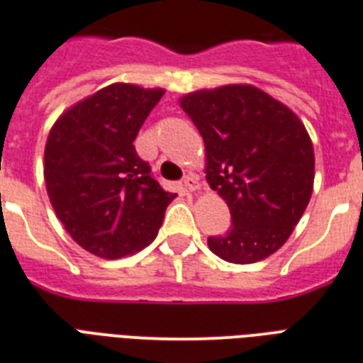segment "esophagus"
<instances>
[{"instance_id": "obj_1", "label": "esophagus", "mask_w": 363, "mask_h": 363, "mask_svg": "<svg viewBox=\"0 0 363 363\" xmlns=\"http://www.w3.org/2000/svg\"><path fill=\"white\" fill-rule=\"evenodd\" d=\"M182 186H184L186 191H197V189L201 188V182H199V179L195 177V175H186V177L182 179Z\"/></svg>"}]
</instances>
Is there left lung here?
Masks as SVG:
<instances>
[{
    "label": "left lung",
    "instance_id": "1",
    "mask_svg": "<svg viewBox=\"0 0 363 363\" xmlns=\"http://www.w3.org/2000/svg\"><path fill=\"white\" fill-rule=\"evenodd\" d=\"M206 146V179L231 213L208 238L222 260L253 264L284 246L311 199L315 153L302 121L251 84L199 90L181 99Z\"/></svg>",
    "mask_w": 363,
    "mask_h": 363
}]
</instances>
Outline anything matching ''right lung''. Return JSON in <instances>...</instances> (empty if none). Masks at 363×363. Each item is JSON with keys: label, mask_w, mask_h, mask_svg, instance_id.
Wrapping results in <instances>:
<instances>
[{"label": "right lung", "mask_w": 363, "mask_h": 363, "mask_svg": "<svg viewBox=\"0 0 363 363\" xmlns=\"http://www.w3.org/2000/svg\"><path fill=\"white\" fill-rule=\"evenodd\" d=\"M162 96V88L113 83L68 108L48 133L45 182L52 208L70 237L101 259L152 244L175 199L133 146Z\"/></svg>", "instance_id": "obj_1"}]
</instances>
